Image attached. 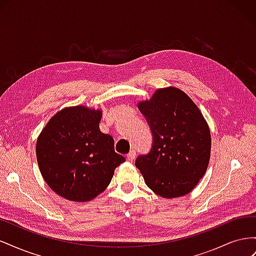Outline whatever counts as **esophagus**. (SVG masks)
<instances>
[{
  "instance_id": "obj_1",
  "label": "esophagus",
  "mask_w": 256,
  "mask_h": 256,
  "mask_svg": "<svg viewBox=\"0 0 256 256\" xmlns=\"http://www.w3.org/2000/svg\"><path fill=\"white\" fill-rule=\"evenodd\" d=\"M126 158H127V160H129V161H132V160L136 158V152H134V150H130V152L127 154Z\"/></svg>"
}]
</instances>
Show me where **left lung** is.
Here are the masks:
<instances>
[{
	"mask_svg": "<svg viewBox=\"0 0 256 256\" xmlns=\"http://www.w3.org/2000/svg\"><path fill=\"white\" fill-rule=\"evenodd\" d=\"M138 110L152 136L150 150L136 159L147 187L166 198L188 194L210 157V132L202 113L175 88L158 90Z\"/></svg>",
	"mask_w": 256,
	"mask_h": 256,
	"instance_id": "obj_1",
	"label": "left lung"
}]
</instances>
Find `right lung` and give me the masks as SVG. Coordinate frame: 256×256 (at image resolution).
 <instances>
[{
  "mask_svg": "<svg viewBox=\"0 0 256 256\" xmlns=\"http://www.w3.org/2000/svg\"><path fill=\"white\" fill-rule=\"evenodd\" d=\"M100 111L67 108L53 116L38 138V166L58 196L90 200L104 191L114 170L125 161L115 152L113 138L100 131Z\"/></svg>",
  "mask_w": 256,
  "mask_h": 256,
  "instance_id": "1",
  "label": "right lung"
}]
</instances>
